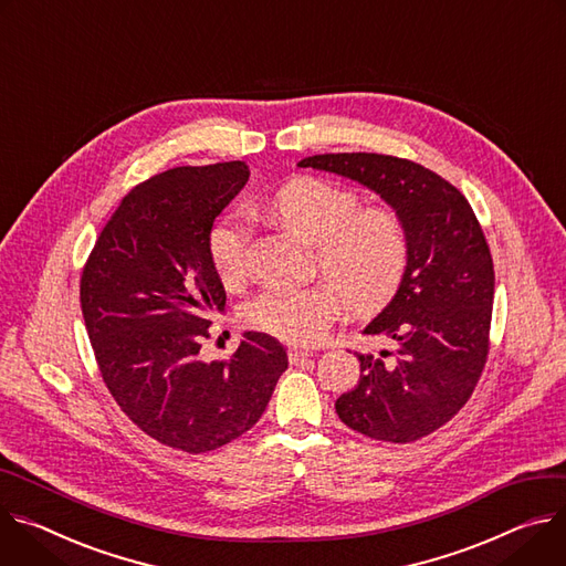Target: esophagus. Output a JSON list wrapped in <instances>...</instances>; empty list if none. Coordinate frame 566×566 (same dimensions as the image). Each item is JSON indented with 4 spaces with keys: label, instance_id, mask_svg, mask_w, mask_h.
<instances>
[{
    "label": "esophagus",
    "instance_id": "esophagus-1",
    "mask_svg": "<svg viewBox=\"0 0 566 566\" xmlns=\"http://www.w3.org/2000/svg\"><path fill=\"white\" fill-rule=\"evenodd\" d=\"M287 357H290V361L292 364H301V361H305L307 357H312V350H307V348H290L287 350Z\"/></svg>",
    "mask_w": 566,
    "mask_h": 566
}]
</instances>
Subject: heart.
Listing matches in <instances>:
<instances>
[{
  "label": "heart",
  "mask_w": 566,
  "mask_h": 566,
  "mask_svg": "<svg viewBox=\"0 0 566 566\" xmlns=\"http://www.w3.org/2000/svg\"><path fill=\"white\" fill-rule=\"evenodd\" d=\"M263 209L312 247V263L328 285L268 290L242 307V322L290 344H315L346 303L353 312L382 307L409 265V235L391 209H361L359 198L319 177H298L263 202ZM249 233L238 216L222 218L209 235L216 274L233 283L244 272Z\"/></svg>",
  "instance_id": "1"
}]
</instances>
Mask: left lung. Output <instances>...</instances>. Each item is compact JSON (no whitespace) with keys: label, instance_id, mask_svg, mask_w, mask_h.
<instances>
[{"label":"left lung","instance_id":"left-lung-1","mask_svg":"<svg viewBox=\"0 0 566 566\" xmlns=\"http://www.w3.org/2000/svg\"><path fill=\"white\" fill-rule=\"evenodd\" d=\"M298 166L366 186L405 222V279L361 331L389 339L391 348L357 353L359 382L335 409L373 441L413 443L461 411L488 357L494 270L481 224L461 191L409 159L337 153Z\"/></svg>","mask_w":566,"mask_h":566}]
</instances>
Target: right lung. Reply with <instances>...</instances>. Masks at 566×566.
Returning <instances> with one entry per match:
<instances>
[{
    "instance_id": "1",
    "label": "right lung",
    "mask_w": 566,
    "mask_h": 566,
    "mask_svg": "<svg viewBox=\"0 0 566 566\" xmlns=\"http://www.w3.org/2000/svg\"><path fill=\"white\" fill-rule=\"evenodd\" d=\"M244 161L179 166L135 186L81 279L87 335L112 398L155 441L202 454L254 427L287 368L283 344L247 331L229 361L200 357L224 287L209 256Z\"/></svg>"
}]
</instances>
